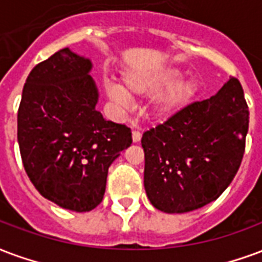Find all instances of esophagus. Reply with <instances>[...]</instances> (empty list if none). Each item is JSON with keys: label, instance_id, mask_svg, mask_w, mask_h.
I'll return each mask as SVG.
<instances>
[{"label": "esophagus", "instance_id": "34e87169", "mask_svg": "<svg viewBox=\"0 0 262 262\" xmlns=\"http://www.w3.org/2000/svg\"><path fill=\"white\" fill-rule=\"evenodd\" d=\"M141 139V133L139 130H133L132 132V140H133V143H139Z\"/></svg>", "mask_w": 262, "mask_h": 262}]
</instances>
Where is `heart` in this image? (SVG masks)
Listing matches in <instances>:
<instances>
[{"label":"heart","mask_w":262,"mask_h":262,"mask_svg":"<svg viewBox=\"0 0 262 262\" xmlns=\"http://www.w3.org/2000/svg\"><path fill=\"white\" fill-rule=\"evenodd\" d=\"M180 77L182 71L175 67L139 69L123 76L125 89L118 83L106 82L104 90L112 102L123 108L130 105V97L141 98L154 94L151 110L157 115H166L189 105L197 94L194 80Z\"/></svg>","instance_id":"1"}]
</instances>
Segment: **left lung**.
<instances>
[{
  "label": "left lung",
  "instance_id": "left-lung-1",
  "mask_svg": "<svg viewBox=\"0 0 262 262\" xmlns=\"http://www.w3.org/2000/svg\"><path fill=\"white\" fill-rule=\"evenodd\" d=\"M249 106L236 77L208 100L189 104L141 137L151 204L183 214L215 201L243 160Z\"/></svg>",
  "mask_w": 262,
  "mask_h": 262
}]
</instances>
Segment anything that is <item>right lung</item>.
<instances>
[{"label":"right lung","instance_id":"right-lung-1","mask_svg":"<svg viewBox=\"0 0 262 262\" xmlns=\"http://www.w3.org/2000/svg\"><path fill=\"white\" fill-rule=\"evenodd\" d=\"M92 61L62 48L29 73L17 110L23 166L38 193L62 208L86 212L105 193L108 168L132 144L125 125L96 110Z\"/></svg>","mask_w":262,"mask_h":262}]
</instances>
